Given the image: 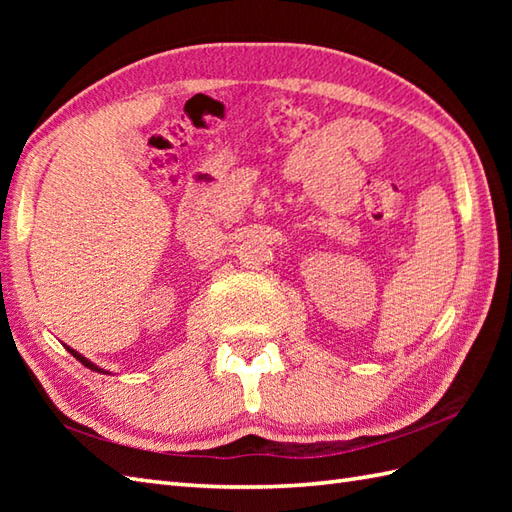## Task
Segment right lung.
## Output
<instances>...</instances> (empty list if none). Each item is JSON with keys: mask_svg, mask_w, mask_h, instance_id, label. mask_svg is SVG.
Segmentation results:
<instances>
[{"mask_svg": "<svg viewBox=\"0 0 512 512\" xmlns=\"http://www.w3.org/2000/svg\"><path fill=\"white\" fill-rule=\"evenodd\" d=\"M72 354H74L76 358H79V361H81V363H83L85 367H90V369H94V372H101V369H99V367H96V365H92L90 361H85V358H83V356H79V354H76V352H72Z\"/></svg>", "mask_w": 512, "mask_h": 512, "instance_id": "obj_1", "label": "right lung"}]
</instances>
